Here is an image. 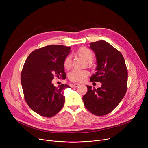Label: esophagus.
<instances>
[{
  "mask_svg": "<svg viewBox=\"0 0 148 148\" xmlns=\"http://www.w3.org/2000/svg\"><path fill=\"white\" fill-rule=\"evenodd\" d=\"M79 84L78 83H74V84H72V87H74V88H77L79 86Z\"/></svg>",
  "mask_w": 148,
  "mask_h": 148,
  "instance_id": "obj_1",
  "label": "esophagus"
}]
</instances>
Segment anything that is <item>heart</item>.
Returning a JSON list of instances; mask_svg holds the SVG:
<instances>
[{"instance_id":"b5f03b06","label":"heart","mask_w":148,"mask_h":148,"mask_svg":"<svg viewBox=\"0 0 148 148\" xmlns=\"http://www.w3.org/2000/svg\"><path fill=\"white\" fill-rule=\"evenodd\" d=\"M76 54L77 55L82 57L84 60H86L88 64L92 61L94 57V53L90 49L85 47H80L77 51ZM64 67L66 69H69L72 67V60L71 56H68L65 58L64 61ZM89 73L86 70H78L74 69L70 72L68 74V79L70 81L75 82H82L86 80Z\"/></svg>"}]
</instances>
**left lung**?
I'll use <instances>...</instances> for the list:
<instances>
[{"instance_id":"left-lung-1","label":"left lung","mask_w":148,"mask_h":148,"mask_svg":"<svg viewBox=\"0 0 148 148\" xmlns=\"http://www.w3.org/2000/svg\"><path fill=\"white\" fill-rule=\"evenodd\" d=\"M97 60V72L90 82L102 83L101 88L92 89L83 97L84 106L92 114L103 116L110 113L120 103L127 90L128 71L122 53L109 43L101 40L90 43Z\"/></svg>"}]
</instances>
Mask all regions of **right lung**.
<instances>
[{
  "instance_id": "add662e5",
  "label": "right lung",
  "mask_w": 148,
  "mask_h": 148,
  "mask_svg": "<svg viewBox=\"0 0 148 148\" xmlns=\"http://www.w3.org/2000/svg\"><path fill=\"white\" fill-rule=\"evenodd\" d=\"M71 47L50 45L36 49L26 59L21 74L24 98L29 107L46 118L56 114L65 103L64 91L68 84L54 86V75L66 79L64 61Z\"/></svg>"
}]
</instances>
